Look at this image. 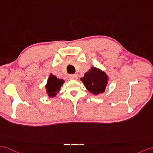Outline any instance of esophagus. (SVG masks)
Masks as SVG:
<instances>
[{
  "label": "esophagus",
  "mask_w": 153,
  "mask_h": 153,
  "mask_svg": "<svg viewBox=\"0 0 153 153\" xmlns=\"http://www.w3.org/2000/svg\"><path fill=\"white\" fill-rule=\"evenodd\" d=\"M70 79L72 80H76L77 79V74H70L69 75Z\"/></svg>",
  "instance_id": "34e87169"
}]
</instances>
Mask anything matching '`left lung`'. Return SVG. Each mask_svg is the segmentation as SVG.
I'll use <instances>...</instances> for the list:
<instances>
[{"label":"left lung","instance_id":"obj_1","mask_svg":"<svg viewBox=\"0 0 153 153\" xmlns=\"http://www.w3.org/2000/svg\"><path fill=\"white\" fill-rule=\"evenodd\" d=\"M84 83L87 90L95 95H99L105 91L109 77L100 69L91 67L84 76L80 79Z\"/></svg>","mask_w":153,"mask_h":153}]
</instances>
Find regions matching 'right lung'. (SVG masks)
Listing matches in <instances>:
<instances>
[{
  "mask_svg": "<svg viewBox=\"0 0 153 153\" xmlns=\"http://www.w3.org/2000/svg\"><path fill=\"white\" fill-rule=\"evenodd\" d=\"M65 82L63 79H59L53 75V74H50L48 78L47 84L45 85L46 93L49 98H53L56 96L60 91L62 85Z\"/></svg>",
  "mask_w": 153,
  "mask_h": 153,
  "instance_id": "add662e5",
  "label": "right lung"
}]
</instances>
